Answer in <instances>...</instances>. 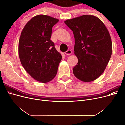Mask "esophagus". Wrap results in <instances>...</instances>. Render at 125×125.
<instances>
[{
	"label": "esophagus",
	"mask_w": 125,
	"mask_h": 125,
	"mask_svg": "<svg viewBox=\"0 0 125 125\" xmlns=\"http://www.w3.org/2000/svg\"><path fill=\"white\" fill-rule=\"evenodd\" d=\"M72 53V51L71 50H68L67 51L65 52V54L67 55H70Z\"/></svg>",
	"instance_id": "1"
}]
</instances>
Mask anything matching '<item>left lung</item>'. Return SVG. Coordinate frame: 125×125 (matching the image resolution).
<instances>
[{
    "mask_svg": "<svg viewBox=\"0 0 125 125\" xmlns=\"http://www.w3.org/2000/svg\"><path fill=\"white\" fill-rule=\"evenodd\" d=\"M65 23L74 36V51L78 62L73 68L74 75L82 81L95 80L103 73L112 53L107 29L99 18L92 15L68 19Z\"/></svg>",
    "mask_w": 125,
    "mask_h": 125,
    "instance_id": "8db88e82",
    "label": "left lung"
}]
</instances>
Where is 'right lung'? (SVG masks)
Here are the masks:
<instances>
[{
  "label": "right lung",
  "mask_w": 125,
  "mask_h": 125,
  "mask_svg": "<svg viewBox=\"0 0 125 125\" xmlns=\"http://www.w3.org/2000/svg\"><path fill=\"white\" fill-rule=\"evenodd\" d=\"M59 21L46 15H37L26 24L19 42V56L26 71L42 83L57 74L62 55L51 40L52 28Z\"/></svg>",
  "instance_id": "obj_1"
}]
</instances>
